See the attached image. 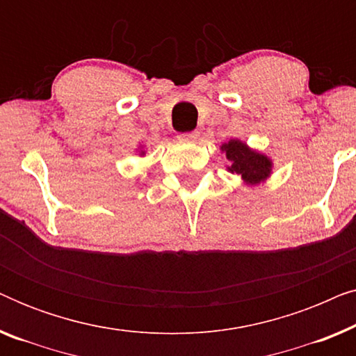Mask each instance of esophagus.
Instances as JSON below:
<instances>
[{"instance_id":"esophagus-1","label":"esophagus","mask_w":356,"mask_h":356,"mask_svg":"<svg viewBox=\"0 0 356 356\" xmlns=\"http://www.w3.org/2000/svg\"><path fill=\"white\" fill-rule=\"evenodd\" d=\"M179 139L184 140V143H196L199 139V133H196V131H193V133H181Z\"/></svg>"}]
</instances>
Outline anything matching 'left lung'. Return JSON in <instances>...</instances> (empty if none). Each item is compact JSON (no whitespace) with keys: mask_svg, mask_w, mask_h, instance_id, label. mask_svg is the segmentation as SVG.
<instances>
[{"mask_svg":"<svg viewBox=\"0 0 356 356\" xmlns=\"http://www.w3.org/2000/svg\"><path fill=\"white\" fill-rule=\"evenodd\" d=\"M220 150L230 162L227 167L228 172L238 175L248 186L264 183L272 175V167H274L272 160L266 154L251 149L240 139H230L228 143H223Z\"/></svg>","mask_w":356,"mask_h":356,"instance_id":"left-lung-1","label":"left lung"}]
</instances>
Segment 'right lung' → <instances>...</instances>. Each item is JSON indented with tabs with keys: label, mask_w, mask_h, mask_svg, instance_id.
<instances>
[{
	"label": "right lung",
	"mask_w": 356,
	"mask_h": 356,
	"mask_svg": "<svg viewBox=\"0 0 356 356\" xmlns=\"http://www.w3.org/2000/svg\"><path fill=\"white\" fill-rule=\"evenodd\" d=\"M139 155H145V150H139Z\"/></svg>",
	"instance_id": "add662e5"
}]
</instances>
